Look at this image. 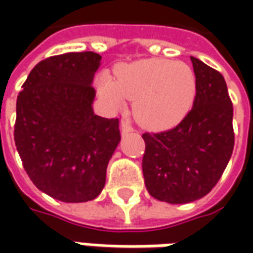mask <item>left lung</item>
Segmentation results:
<instances>
[{
	"instance_id": "8db88e82",
	"label": "left lung",
	"mask_w": 253,
	"mask_h": 253,
	"mask_svg": "<svg viewBox=\"0 0 253 253\" xmlns=\"http://www.w3.org/2000/svg\"><path fill=\"white\" fill-rule=\"evenodd\" d=\"M101 56L66 53L35 66L16 100L14 141L25 171L44 194L64 203L98 197L121 141L118 118L92 111Z\"/></svg>"
}]
</instances>
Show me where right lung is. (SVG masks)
Listing matches in <instances>:
<instances>
[{"mask_svg": "<svg viewBox=\"0 0 253 253\" xmlns=\"http://www.w3.org/2000/svg\"><path fill=\"white\" fill-rule=\"evenodd\" d=\"M196 97L190 112L176 126L156 98H143L145 126L142 170L152 197L184 204L204 197L224 173L232 146V102L224 77L191 57Z\"/></svg>", "mask_w": 253, "mask_h": 253, "instance_id": "right-lung-1", "label": "right lung"}]
</instances>
